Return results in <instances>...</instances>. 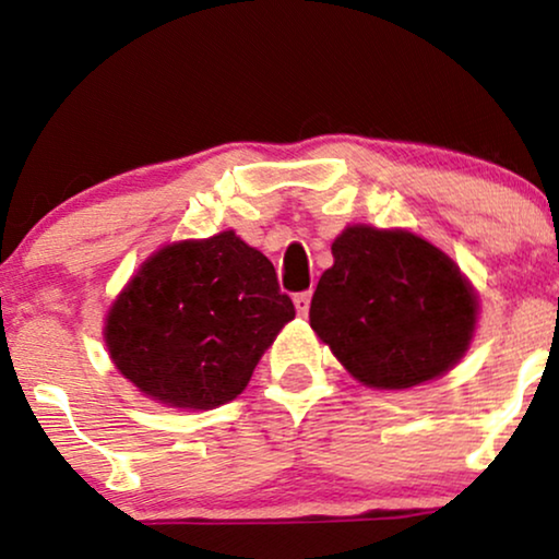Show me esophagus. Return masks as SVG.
<instances>
[{"label":"esophagus","mask_w":559,"mask_h":559,"mask_svg":"<svg viewBox=\"0 0 559 559\" xmlns=\"http://www.w3.org/2000/svg\"><path fill=\"white\" fill-rule=\"evenodd\" d=\"M310 297H312V293H297L295 295V310H297V316L300 318H305L310 312Z\"/></svg>","instance_id":"esophagus-1"}]
</instances>
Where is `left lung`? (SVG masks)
Wrapping results in <instances>:
<instances>
[{"label":"left lung","mask_w":559,"mask_h":559,"mask_svg":"<svg viewBox=\"0 0 559 559\" xmlns=\"http://www.w3.org/2000/svg\"><path fill=\"white\" fill-rule=\"evenodd\" d=\"M310 302V328L371 389H412L465 356L476 289L445 251L407 228L346 226Z\"/></svg>","instance_id":"obj_1"}]
</instances>
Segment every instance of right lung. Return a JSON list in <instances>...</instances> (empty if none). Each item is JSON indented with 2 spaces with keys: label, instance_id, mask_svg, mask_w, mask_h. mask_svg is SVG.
Instances as JSON below:
<instances>
[{
  "label": "right lung",
  "instance_id": "right-lung-1",
  "mask_svg": "<svg viewBox=\"0 0 559 559\" xmlns=\"http://www.w3.org/2000/svg\"><path fill=\"white\" fill-rule=\"evenodd\" d=\"M293 318L270 259L221 231L144 259L106 312L104 341L144 396L195 412L236 400Z\"/></svg>",
  "mask_w": 559,
  "mask_h": 559
}]
</instances>
